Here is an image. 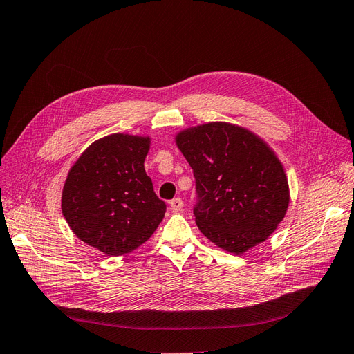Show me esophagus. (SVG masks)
Masks as SVG:
<instances>
[{
  "label": "esophagus",
  "instance_id": "1",
  "mask_svg": "<svg viewBox=\"0 0 354 354\" xmlns=\"http://www.w3.org/2000/svg\"><path fill=\"white\" fill-rule=\"evenodd\" d=\"M182 207H184V201H182L180 198H174L172 201H170V208H172V212H175V213L180 212Z\"/></svg>",
  "mask_w": 354,
  "mask_h": 354
}]
</instances>
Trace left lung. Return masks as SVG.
<instances>
[{
  "label": "left lung",
  "mask_w": 354,
  "mask_h": 354,
  "mask_svg": "<svg viewBox=\"0 0 354 354\" xmlns=\"http://www.w3.org/2000/svg\"><path fill=\"white\" fill-rule=\"evenodd\" d=\"M175 142L197 180L194 213L204 236L234 255L266 242L290 203L284 166L268 142L223 121L180 129Z\"/></svg>",
  "instance_id": "8db88e82"
}]
</instances>
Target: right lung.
Listing matches in <instances>:
<instances>
[{
	"label": "right lung",
	"mask_w": 354,
	"mask_h": 354,
	"mask_svg": "<svg viewBox=\"0 0 354 354\" xmlns=\"http://www.w3.org/2000/svg\"><path fill=\"white\" fill-rule=\"evenodd\" d=\"M150 136L115 133L93 141L70 167L62 216L75 236L102 254L136 251L165 217L166 204L144 169Z\"/></svg>",
	"instance_id": "add662e5"
}]
</instances>
